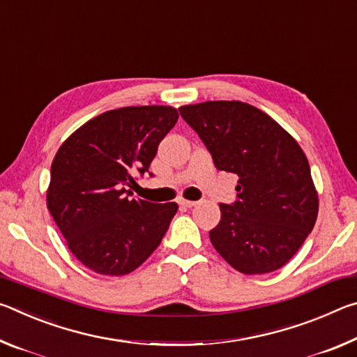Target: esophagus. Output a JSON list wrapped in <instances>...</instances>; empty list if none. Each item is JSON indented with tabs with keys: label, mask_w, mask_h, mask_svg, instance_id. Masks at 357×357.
<instances>
[{
	"label": "esophagus",
	"mask_w": 357,
	"mask_h": 357,
	"mask_svg": "<svg viewBox=\"0 0 357 357\" xmlns=\"http://www.w3.org/2000/svg\"><path fill=\"white\" fill-rule=\"evenodd\" d=\"M179 204H181V206H184V208H192V206H195L197 202H190V200H179Z\"/></svg>",
	"instance_id": "esophagus-1"
}]
</instances>
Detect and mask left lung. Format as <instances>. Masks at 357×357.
Here are the masks:
<instances>
[{
    "instance_id": "1",
    "label": "left lung",
    "mask_w": 357,
    "mask_h": 357,
    "mask_svg": "<svg viewBox=\"0 0 357 357\" xmlns=\"http://www.w3.org/2000/svg\"><path fill=\"white\" fill-rule=\"evenodd\" d=\"M179 113L202 138L217 170L239 176L236 200L220 203L209 231L214 249L243 274L287 264L309 236L318 195L298 142L258 108L239 100L184 105Z\"/></svg>"
}]
</instances>
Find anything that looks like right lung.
Listing matches in <instances>:
<instances>
[{
    "label": "right lung",
    "mask_w": 357,
    "mask_h": 357,
    "mask_svg": "<svg viewBox=\"0 0 357 357\" xmlns=\"http://www.w3.org/2000/svg\"><path fill=\"white\" fill-rule=\"evenodd\" d=\"M176 121L173 107L116 108L88 121L58 149L47 206L70 252L94 273H132L165 236L178 204L137 200L128 187L149 170Z\"/></svg>",
    "instance_id": "add662e5"
}]
</instances>
